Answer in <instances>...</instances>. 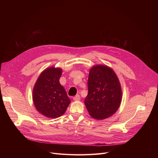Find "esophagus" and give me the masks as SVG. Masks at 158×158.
Listing matches in <instances>:
<instances>
[{"label": "esophagus", "instance_id": "1", "mask_svg": "<svg viewBox=\"0 0 158 158\" xmlns=\"http://www.w3.org/2000/svg\"><path fill=\"white\" fill-rule=\"evenodd\" d=\"M73 101H78L80 100V96L79 95H77L73 98Z\"/></svg>", "mask_w": 158, "mask_h": 158}]
</instances>
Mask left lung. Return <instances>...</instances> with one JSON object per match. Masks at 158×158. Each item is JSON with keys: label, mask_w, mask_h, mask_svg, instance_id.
<instances>
[{"label": "left lung", "mask_w": 158, "mask_h": 158, "mask_svg": "<svg viewBox=\"0 0 158 158\" xmlns=\"http://www.w3.org/2000/svg\"><path fill=\"white\" fill-rule=\"evenodd\" d=\"M88 88L85 104L91 117L103 120L118 110L122 101V88L117 75L109 66H94L89 70Z\"/></svg>", "instance_id": "obj_1"}]
</instances>
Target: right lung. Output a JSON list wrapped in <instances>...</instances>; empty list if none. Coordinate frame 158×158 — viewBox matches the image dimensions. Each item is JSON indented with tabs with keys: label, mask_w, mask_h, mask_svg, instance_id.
<instances>
[{
	"label": "right lung",
	"mask_w": 158,
	"mask_h": 158,
	"mask_svg": "<svg viewBox=\"0 0 158 158\" xmlns=\"http://www.w3.org/2000/svg\"><path fill=\"white\" fill-rule=\"evenodd\" d=\"M61 73L60 68H47L41 73L33 88L32 99L36 109L47 118L61 117L71 102L60 83Z\"/></svg>",
	"instance_id": "add662e5"
}]
</instances>
